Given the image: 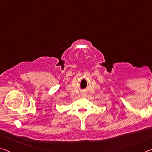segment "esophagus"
<instances>
[{
    "mask_svg": "<svg viewBox=\"0 0 152 152\" xmlns=\"http://www.w3.org/2000/svg\"><path fill=\"white\" fill-rule=\"evenodd\" d=\"M87 96V92L85 91H83L82 92H81V96L82 97H85Z\"/></svg>",
    "mask_w": 152,
    "mask_h": 152,
    "instance_id": "obj_1",
    "label": "esophagus"
}]
</instances>
